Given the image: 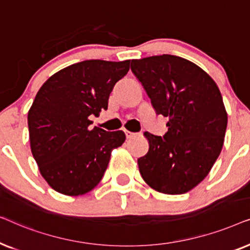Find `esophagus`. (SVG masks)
<instances>
[{
    "label": "esophagus",
    "instance_id": "obj_1",
    "mask_svg": "<svg viewBox=\"0 0 250 250\" xmlns=\"http://www.w3.org/2000/svg\"><path fill=\"white\" fill-rule=\"evenodd\" d=\"M125 135H126V138H127V139H131V138H133V136L135 135V133H132V132H129V131H125Z\"/></svg>",
    "mask_w": 250,
    "mask_h": 250
}]
</instances>
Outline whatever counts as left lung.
<instances>
[{"mask_svg": "<svg viewBox=\"0 0 250 250\" xmlns=\"http://www.w3.org/2000/svg\"><path fill=\"white\" fill-rule=\"evenodd\" d=\"M131 69L157 115L168 118L164 136L145 132L149 151L138 159L142 179L162 193H186L198 186L220 156L228 115L217 85L181 57L132 60Z\"/></svg>", "mask_w": 250, "mask_h": 250, "instance_id": "1", "label": "left lung"}]
</instances>
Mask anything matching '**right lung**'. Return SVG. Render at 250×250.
<instances>
[{"instance_id": "obj_1", "label": "right lung", "mask_w": 250, "mask_h": 250, "mask_svg": "<svg viewBox=\"0 0 250 250\" xmlns=\"http://www.w3.org/2000/svg\"><path fill=\"white\" fill-rule=\"evenodd\" d=\"M128 69L129 60H85L52 75L37 92L28 111L30 149L53 190L80 196L101 181L125 133L92 128L90 117L107 110L112 88Z\"/></svg>"}]
</instances>
